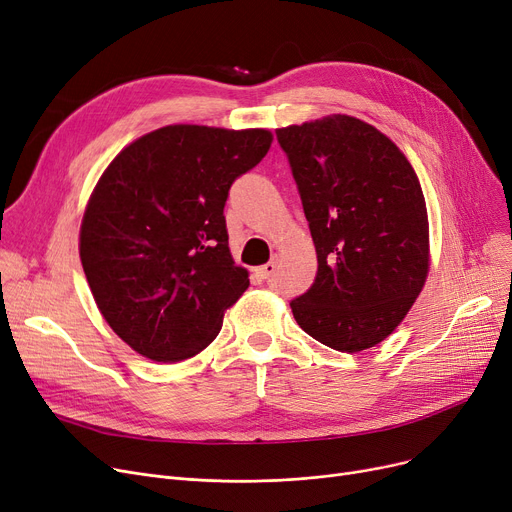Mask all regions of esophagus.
I'll list each match as a JSON object with an SVG mask.
<instances>
[{"label":"esophagus","mask_w":512,"mask_h":512,"mask_svg":"<svg viewBox=\"0 0 512 512\" xmlns=\"http://www.w3.org/2000/svg\"><path fill=\"white\" fill-rule=\"evenodd\" d=\"M276 270H278V255H274V257L270 259V263L261 265L259 270H257V276H259L261 280H270V278L276 274Z\"/></svg>","instance_id":"obj_1"}]
</instances>
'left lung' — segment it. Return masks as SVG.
Instances as JSON below:
<instances>
[{
	"label": "left lung",
	"instance_id": "1",
	"mask_svg": "<svg viewBox=\"0 0 512 512\" xmlns=\"http://www.w3.org/2000/svg\"><path fill=\"white\" fill-rule=\"evenodd\" d=\"M317 251L297 324L340 353L388 338L425 284L429 226L419 178L378 128L330 116L276 130Z\"/></svg>",
	"mask_w": 512,
	"mask_h": 512
}]
</instances>
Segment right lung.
I'll list each match as a JSON object with an SVG mask.
<instances>
[{
	"label": "right lung",
	"mask_w": 512,
	"mask_h": 512,
	"mask_svg": "<svg viewBox=\"0 0 512 512\" xmlns=\"http://www.w3.org/2000/svg\"><path fill=\"white\" fill-rule=\"evenodd\" d=\"M270 145L263 128L174 124L128 145L99 178L80 261L101 315L139 355L195 357L249 288L228 249L224 205Z\"/></svg>",
	"instance_id": "add662e5"
}]
</instances>
